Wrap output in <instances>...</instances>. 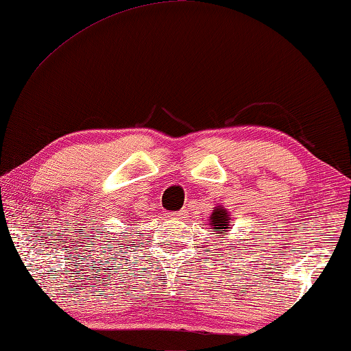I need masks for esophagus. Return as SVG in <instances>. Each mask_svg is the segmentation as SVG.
<instances>
[{
    "label": "esophagus",
    "mask_w": 351,
    "mask_h": 351,
    "mask_svg": "<svg viewBox=\"0 0 351 351\" xmlns=\"http://www.w3.org/2000/svg\"><path fill=\"white\" fill-rule=\"evenodd\" d=\"M186 215H187L186 210L170 212V213H169V218H171V219H181V218H186Z\"/></svg>",
    "instance_id": "esophagus-1"
}]
</instances>
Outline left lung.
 <instances>
[{"label":"left lung","instance_id":"1","mask_svg":"<svg viewBox=\"0 0 351 351\" xmlns=\"http://www.w3.org/2000/svg\"><path fill=\"white\" fill-rule=\"evenodd\" d=\"M228 212L223 207H218V209L213 210L210 217V224L213 226V229H228Z\"/></svg>","mask_w":351,"mask_h":351}]
</instances>
